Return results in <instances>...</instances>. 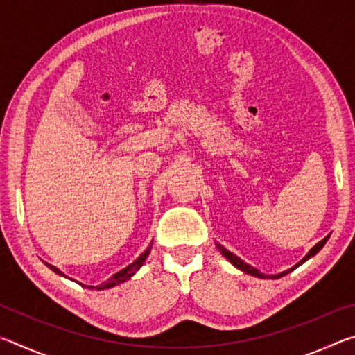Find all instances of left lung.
<instances>
[{"mask_svg": "<svg viewBox=\"0 0 355 355\" xmlns=\"http://www.w3.org/2000/svg\"><path fill=\"white\" fill-rule=\"evenodd\" d=\"M327 239H329V236H326V238H324V239H322V241H320V243H318V244L315 245V248H311V249H310V252H309V254H307V255H305V257L302 258V260H300V261H299V263L296 264V266H293V268H290V269H288V271H284V272H280V274H274V275H264V274H261L260 271H258V269H255V268H252V266H250V264H248V263H244V261L241 260V258H239V257H236L235 254H232V252H230V250H227L225 248H222V245H220V244H218V249L220 250V254H222V255H224V257L227 258V260H228V261H230V263L233 264V266H235V268H238V269H239V271H243V272H245V274H249V275H254V277H260V279H280V277H284V275H286L288 272H291V271H293V269H296L297 266H300V264H302L304 261H307V260H309V258H311V257H313V255H316V254H318V252H320V250L322 249V245L327 243Z\"/></svg>", "mask_w": 355, "mask_h": 355, "instance_id": "8db88e82", "label": "left lung"}]
</instances>
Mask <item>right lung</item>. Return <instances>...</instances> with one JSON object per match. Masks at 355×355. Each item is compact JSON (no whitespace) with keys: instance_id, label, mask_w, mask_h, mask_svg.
Segmentation results:
<instances>
[{"instance_id":"right-lung-1","label":"right lung","mask_w":355,"mask_h":355,"mask_svg":"<svg viewBox=\"0 0 355 355\" xmlns=\"http://www.w3.org/2000/svg\"><path fill=\"white\" fill-rule=\"evenodd\" d=\"M150 249H152V244L148 245V248L142 252V254L136 258V260L131 263V264H128L127 268H123L122 271H119V272H116L114 275H111L110 279H107L106 282H103V284L101 285H97V286H87V288H91V290H107V288H112V286H117V285H120V284H123V282H127L130 277H133V275L136 274V271H139V268L142 266L144 264V261L147 260V257H148V254H150ZM46 266L51 269L53 272H56L58 275H64L61 271H59V269L56 268V266H51V264H48L46 263Z\"/></svg>"}]
</instances>
